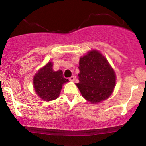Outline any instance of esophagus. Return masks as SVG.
<instances>
[{
	"instance_id": "obj_1",
	"label": "esophagus",
	"mask_w": 146,
	"mask_h": 146,
	"mask_svg": "<svg viewBox=\"0 0 146 146\" xmlns=\"http://www.w3.org/2000/svg\"><path fill=\"white\" fill-rule=\"evenodd\" d=\"M75 76H71V78H69V80H70V81L73 82V81H74V80H75Z\"/></svg>"
}]
</instances>
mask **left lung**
<instances>
[{"label": "left lung", "instance_id": "left-lung-1", "mask_svg": "<svg viewBox=\"0 0 146 146\" xmlns=\"http://www.w3.org/2000/svg\"><path fill=\"white\" fill-rule=\"evenodd\" d=\"M78 68L80 82L76 85L87 101L98 103L112 94L116 76L100 52L93 50L80 58Z\"/></svg>", "mask_w": 146, "mask_h": 146}]
</instances>
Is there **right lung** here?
<instances>
[{"label": "right lung", "instance_id": "1", "mask_svg": "<svg viewBox=\"0 0 146 146\" xmlns=\"http://www.w3.org/2000/svg\"><path fill=\"white\" fill-rule=\"evenodd\" d=\"M68 81L64 78L61 70L53 71V63L50 62L35 75L33 87L38 96L43 100L51 101L58 98L63 84Z\"/></svg>", "mask_w": 146, "mask_h": 146}]
</instances>
